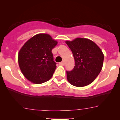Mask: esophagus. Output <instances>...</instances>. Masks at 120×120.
Wrapping results in <instances>:
<instances>
[{"instance_id": "34e87169", "label": "esophagus", "mask_w": 120, "mask_h": 120, "mask_svg": "<svg viewBox=\"0 0 120 120\" xmlns=\"http://www.w3.org/2000/svg\"><path fill=\"white\" fill-rule=\"evenodd\" d=\"M59 65H61V66L65 65L64 61H62V62H61V63H59Z\"/></svg>"}]
</instances>
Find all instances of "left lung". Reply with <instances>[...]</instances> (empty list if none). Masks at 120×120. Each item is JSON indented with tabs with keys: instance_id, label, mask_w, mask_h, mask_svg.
<instances>
[{
	"instance_id": "8db88e82",
	"label": "left lung",
	"mask_w": 120,
	"mask_h": 120,
	"mask_svg": "<svg viewBox=\"0 0 120 120\" xmlns=\"http://www.w3.org/2000/svg\"><path fill=\"white\" fill-rule=\"evenodd\" d=\"M65 43L71 49L75 60L73 69L67 71L68 82L76 87L90 85L102 69L103 52L96 43L87 38H77Z\"/></svg>"
}]
</instances>
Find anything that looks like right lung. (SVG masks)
<instances>
[{"mask_svg": "<svg viewBox=\"0 0 120 120\" xmlns=\"http://www.w3.org/2000/svg\"><path fill=\"white\" fill-rule=\"evenodd\" d=\"M57 44L47 34H37L24 44L19 52L18 61L25 77L35 84L51 78L56 68L52 49Z\"/></svg>", "mask_w": 120, "mask_h": 120, "instance_id": "right-lung-1", "label": "right lung"}]
</instances>
